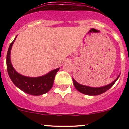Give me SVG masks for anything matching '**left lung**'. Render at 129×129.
<instances>
[{"label":"left lung","mask_w":129,"mask_h":129,"mask_svg":"<svg viewBox=\"0 0 129 129\" xmlns=\"http://www.w3.org/2000/svg\"><path fill=\"white\" fill-rule=\"evenodd\" d=\"M119 77V76L117 77L116 80L114 81L113 82L109 85H107V86H103V87H99V88H93V87H90V86H85V85H80L79 83H78L77 82H76L75 81L74 79H72L73 83H74V85L75 88L76 89L80 92L81 93H83V94H85V95H100V94H103L104 92H105L106 91H107L109 88L113 86L114 84L116 82V81L118 80V77Z\"/></svg>","instance_id":"8db88e82"}]
</instances>
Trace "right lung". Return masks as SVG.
<instances>
[{
    "label": "right lung",
    "instance_id": "right-lung-1",
    "mask_svg": "<svg viewBox=\"0 0 129 129\" xmlns=\"http://www.w3.org/2000/svg\"><path fill=\"white\" fill-rule=\"evenodd\" d=\"M16 37L10 44L6 55L7 70L11 80L17 87L26 94L32 95H41L46 94L53 86L55 76L59 71V68L41 77H29L19 74L15 70L11 64L10 56L11 47Z\"/></svg>",
    "mask_w": 129,
    "mask_h": 129
}]
</instances>
